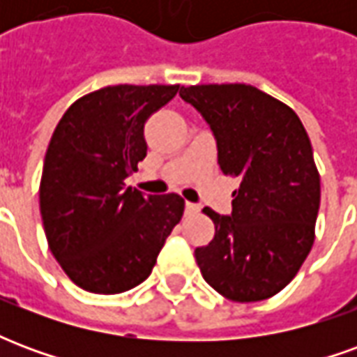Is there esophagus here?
<instances>
[{"label":"esophagus","instance_id":"34e87169","mask_svg":"<svg viewBox=\"0 0 357 357\" xmlns=\"http://www.w3.org/2000/svg\"><path fill=\"white\" fill-rule=\"evenodd\" d=\"M199 210H201V206H199V204H195V202H185L187 214H197Z\"/></svg>","mask_w":357,"mask_h":357}]
</instances>
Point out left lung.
I'll use <instances>...</instances> for the list:
<instances>
[{
	"instance_id": "obj_1",
	"label": "left lung",
	"mask_w": 357,
	"mask_h": 357,
	"mask_svg": "<svg viewBox=\"0 0 357 357\" xmlns=\"http://www.w3.org/2000/svg\"><path fill=\"white\" fill-rule=\"evenodd\" d=\"M216 137L218 164L241 178L231 214L204 208L214 239L195 250L204 281L233 302L283 291L312 250L319 210V172L296 112L247 84L179 89Z\"/></svg>"
}]
</instances>
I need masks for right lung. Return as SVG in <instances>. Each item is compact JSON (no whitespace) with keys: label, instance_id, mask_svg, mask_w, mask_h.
<instances>
[{"label":"right lung","instance_id":"add662e5","mask_svg":"<svg viewBox=\"0 0 357 357\" xmlns=\"http://www.w3.org/2000/svg\"><path fill=\"white\" fill-rule=\"evenodd\" d=\"M179 86H109L74 101L51 135L40 212L55 260L73 283L118 294L143 283L183 216L176 193L145 195L124 179L147 156L145 122Z\"/></svg>","mask_w":357,"mask_h":357}]
</instances>
